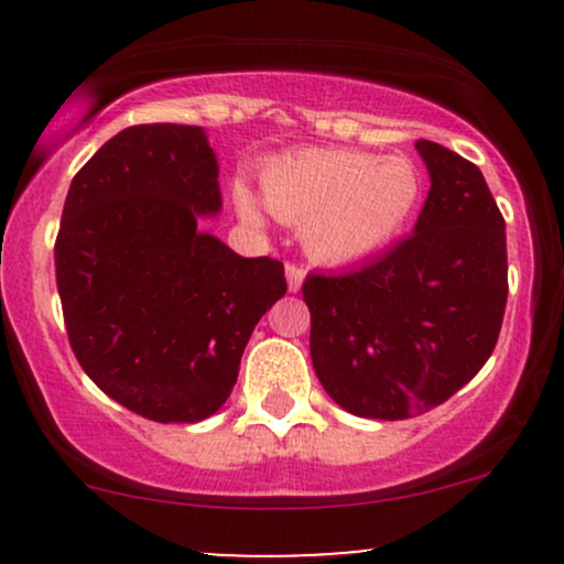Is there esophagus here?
I'll use <instances>...</instances> for the list:
<instances>
[{"mask_svg": "<svg viewBox=\"0 0 564 564\" xmlns=\"http://www.w3.org/2000/svg\"><path fill=\"white\" fill-rule=\"evenodd\" d=\"M286 281H289V291H291V294H296V291L302 289L304 270L300 268V264H286Z\"/></svg>", "mask_w": 564, "mask_h": 564, "instance_id": "34e87169", "label": "esophagus"}]
</instances>
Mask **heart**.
I'll return each mask as SVG.
<instances>
[{"mask_svg": "<svg viewBox=\"0 0 564 564\" xmlns=\"http://www.w3.org/2000/svg\"><path fill=\"white\" fill-rule=\"evenodd\" d=\"M262 200L302 232L315 262L358 264L384 251L411 223L422 198V174L405 156L352 148H304L270 161L260 177ZM243 219L260 223V200L236 187Z\"/></svg>", "mask_w": 564, "mask_h": 564, "instance_id": "b5f03b06", "label": "heart"}]
</instances>
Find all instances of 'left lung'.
<instances>
[{
    "mask_svg": "<svg viewBox=\"0 0 564 564\" xmlns=\"http://www.w3.org/2000/svg\"><path fill=\"white\" fill-rule=\"evenodd\" d=\"M413 236L341 275H307L310 355L323 390L364 419L430 411L494 352L507 307V230L482 172L432 140Z\"/></svg>",
    "mask_w": 564,
    "mask_h": 564,
    "instance_id": "1",
    "label": "left lung"
}]
</instances>
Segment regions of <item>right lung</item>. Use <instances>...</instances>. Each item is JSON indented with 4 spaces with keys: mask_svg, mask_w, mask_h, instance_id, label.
I'll return each instance as SVG.
<instances>
[{
    "mask_svg": "<svg viewBox=\"0 0 564 564\" xmlns=\"http://www.w3.org/2000/svg\"><path fill=\"white\" fill-rule=\"evenodd\" d=\"M200 127L121 129L70 180L55 241L68 339L108 398L196 424L230 398L251 332L286 294L283 264L200 230L223 209Z\"/></svg>",
    "mask_w": 564,
    "mask_h": 564,
    "instance_id": "obj_1",
    "label": "right lung"
}]
</instances>
